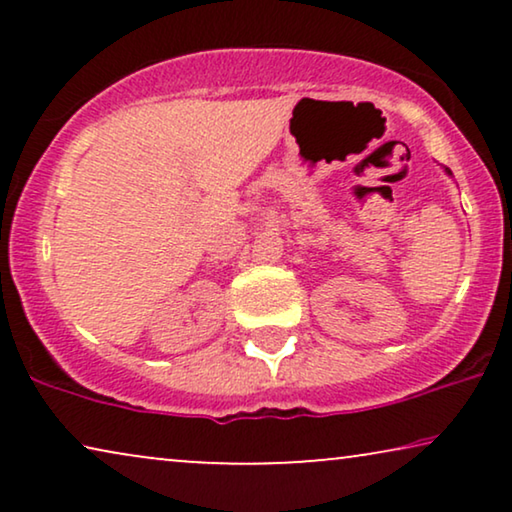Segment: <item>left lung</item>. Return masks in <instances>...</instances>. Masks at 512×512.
I'll list each match as a JSON object with an SVG mask.
<instances>
[{"label":"left lung","instance_id":"obj_1","mask_svg":"<svg viewBox=\"0 0 512 512\" xmlns=\"http://www.w3.org/2000/svg\"><path fill=\"white\" fill-rule=\"evenodd\" d=\"M447 172H450V170H447Z\"/></svg>","mask_w":512,"mask_h":512}]
</instances>
